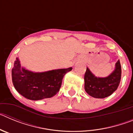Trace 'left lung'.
<instances>
[{"label": "left lung", "instance_id": "8db88e82", "mask_svg": "<svg viewBox=\"0 0 133 133\" xmlns=\"http://www.w3.org/2000/svg\"><path fill=\"white\" fill-rule=\"evenodd\" d=\"M121 78V66L118 60L113 72L107 77H95L87 68L84 74V90L90 96L103 98L112 95L118 88Z\"/></svg>", "mask_w": 133, "mask_h": 133}]
</instances>
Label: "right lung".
Returning a JSON list of instances; mask_svg holds the SVG:
<instances>
[{"label":"right lung","mask_w":133,"mask_h":133,"mask_svg":"<svg viewBox=\"0 0 133 133\" xmlns=\"http://www.w3.org/2000/svg\"><path fill=\"white\" fill-rule=\"evenodd\" d=\"M72 68L56 69L43 72H33L21 67L16 58L12 69V83L21 95L38 101L54 97L59 91L64 75Z\"/></svg>","instance_id":"add662e5"}]
</instances>
